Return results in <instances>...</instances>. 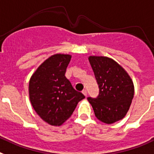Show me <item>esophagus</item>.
<instances>
[{
    "mask_svg": "<svg viewBox=\"0 0 154 154\" xmlns=\"http://www.w3.org/2000/svg\"><path fill=\"white\" fill-rule=\"evenodd\" d=\"M82 93L84 94L85 96H87V90H86V89H84V90L82 91Z\"/></svg>",
    "mask_w": 154,
    "mask_h": 154,
    "instance_id": "esophagus-1",
    "label": "esophagus"
}]
</instances>
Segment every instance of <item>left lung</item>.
<instances>
[{"label": "left lung", "mask_w": 154, "mask_h": 154, "mask_svg": "<svg viewBox=\"0 0 154 154\" xmlns=\"http://www.w3.org/2000/svg\"><path fill=\"white\" fill-rule=\"evenodd\" d=\"M91 66L99 88L97 97H88L97 119L106 124L125 117L134 95V86L129 74L112 59L90 57Z\"/></svg>", "instance_id": "left-lung-1"}]
</instances>
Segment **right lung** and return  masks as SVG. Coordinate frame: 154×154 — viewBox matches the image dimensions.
<instances>
[{"label":"right lung","instance_id":"add662e5","mask_svg":"<svg viewBox=\"0 0 154 154\" xmlns=\"http://www.w3.org/2000/svg\"><path fill=\"white\" fill-rule=\"evenodd\" d=\"M70 59L69 55H53L38 66L29 81L33 109L49 125H62L85 97L65 77Z\"/></svg>","mask_w":154,"mask_h":154}]
</instances>
